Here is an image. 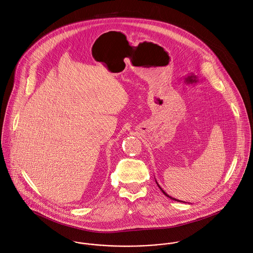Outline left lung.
<instances>
[{
    "label": "left lung",
    "mask_w": 253,
    "mask_h": 253,
    "mask_svg": "<svg viewBox=\"0 0 253 253\" xmlns=\"http://www.w3.org/2000/svg\"><path fill=\"white\" fill-rule=\"evenodd\" d=\"M157 184H158V183H157ZM158 186H159V188L162 190V192H163V193H164L166 196H168L169 198H170V199H172V200H174V201H179V202H182V201H180V200H178V199H175V198H173V197H170L169 195H168V194H167V193H166V192H165V191H164V190L161 188V186H160L159 184H158Z\"/></svg>",
    "instance_id": "8db88e82"
}]
</instances>
